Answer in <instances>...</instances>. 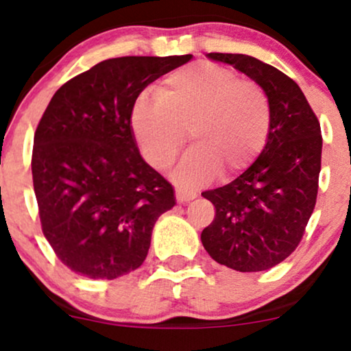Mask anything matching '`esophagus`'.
<instances>
[{
	"mask_svg": "<svg viewBox=\"0 0 351 351\" xmlns=\"http://www.w3.org/2000/svg\"><path fill=\"white\" fill-rule=\"evenodd\" d=\"M196 198V191L193 189H183V188H176V199L180 203H188V201Z\"/></svg>",
	"mask_w": 351,
	"mask_h": 351,
	"instance_id": "esophagus-1",
	"label": "esophagus"
}]
</instances>
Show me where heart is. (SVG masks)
<instances>
[{"label": "heart", "mask_w": 351, "mask_h": 351, "mask_svg": "<svg viewBox=\"0 0 351 351\" xmlns=\"http://www.w3.org/2000/svg\"><path fill=\"white\" fill-rule=\"evenodd\" d=\"M271 119L263 86L213 62L170 72L156 95L142 94L132 108L134 135L156 170L170 167L188 132L195 145L173 173L186 186L245 170L267 142Z\"/></svg>", "instance_id": "obj_1"}]
</instances>
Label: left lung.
Instances as JSON below:
<instances>
[{"label": "left lung", "mask_w": 351, "mask_h": 351, "mask_svg": "<svg viewBox=\"0 0 351 351\" xmlns=\"http://www.w3.org/2000/svg\"><path fill=\"white\" fill-rule=\"evenodd\" d=\"M256 80L271 102V130L257 160L224 186L203 191L215 204L201 243L216 263L239 272L267 271L295 251L317 203L322 132L293 80L245 54L209 52Z\"/></svg>", "instance_id": "8db88e82"}]
</instances>
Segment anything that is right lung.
<instances>
[{"instance_id":"1","label":"right lung","mask_w":351,"mask_h":351,"mask_svg":"<svg viewBox=\"0 0 351 351\" xmlns=\"http://www.w3.org/2000/svg\"><path fill=\"white\" fill-rule=\"evenodd\" d=\"M186 56H125L95 64L58 88L39 120L33 184L46 239L64 265L117 279L143 264L156 219L175 189L140 155L132 108L153 80Z\"/></svg>"}]
</instances>
